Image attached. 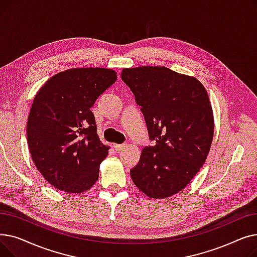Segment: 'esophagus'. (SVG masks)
I'll return each mask as SVG.
<instances>
[{
	"instance_id": "obj_1",
	"label": "esophagus",
	"mask_w": 257,
	"mask_h": 257,
	"mask_svg": "<svg viewBox=\"0 0 257 257\" xmlns=\"http://www.w3.org/2000/svg\"><path fill=\"white\" fill-rule=\"evenodd\" d=\"M124 147H125V145H116V144H114V145H113V148H114V150H115V151H119V150H121V149H123Z\"/></svg>"
}]
</instances>
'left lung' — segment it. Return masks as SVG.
<instances>
[{"mask_svg":"<svg viewBox=\"0 0 257 257\" xmlns=\"http://www.w3.org/2000/svg\"><path fill=\"white\" fill-rule=\"evenodd\" d=\"M121 79L142 106L153 145L142 150L130 170L145 195L166 199L190 183L204 165L214 120L208 93L200 81L166 66L128 67Z\"/></svg>","mask_w":257,"mask_h":257,"instance_id":"obj_1","label":"left lung"}]
</instances>
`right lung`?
Wrapping results in <instances>:
<instances>
[{
    "label": "right lung",
    "instance_id": "add662e5",
    "mask_svg": "<svg viewBox=\"0 0 257 257\" xmlns=\"http://www.w3.org/2000/svg\"><path fill=\"white\" fill-rule=\"evenodd\" d=\"M116 80L105 67H75L52 76L36 92L27 121L34 165L57 190L83 193L97 182L108 155L90 108Z\"/></svg>",
    "mask_w": 257,
    "mask_h": 257
}]
</instances>
